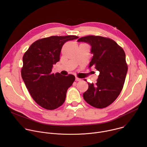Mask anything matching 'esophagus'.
Returning a JSON list of instances; mask_svg holds the SVG:
<instances>
[{
  "instance_id": "1",
  "label": "esophagus",
  "mask_w": 147,
  "mask_h": 147,
  "mask_svg": "<svg viewBox=\"0 0 147 147\" xmlns=\"http://www.w3.org/2000/svg\"><path fill=\"white\" fill-rule=\"evenodd\" d=\"M76 81H81V79L77 77H76Z\"/></svg>"
}]
</instances>
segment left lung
Listing matches in <instances>:
<instances>
[{
	"mask_svg": "<svg viewBox=\"0 0 147 147\" xmlns=\"http://www.w3.org/2000/svg\"><path fill=\"white\" fill-rule=\"evenodd\" d=\"M78 42L90 44L94 55L89 67L99 71L95 84L88 83L83 98L94 108H106L117 99L123 87L128 69L124 51L113 39L101 36H84Z\"/></svg>",
	"mask_w": 147,
	"mask_h": 147,
	"instance_id": "obj_1",
	"label": "left lung"
}]
</instances>
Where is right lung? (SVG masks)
I'll return each instance as SVG.
<instances>
[{"label":"right lung","mask_w":147,"mask_h":147,"mask_svg":"<svg viewBox=\"0 0 147 147\" xmlns=\"http://www.w3.org/2000/svg\"><path fill=\"white\" fill-rule=\"evenodd\" d=\"M76 35L51 36L39 39L30 47L23 57L22 77L31 96L40 107L54 110L64 103L74 76L52 73L53 65L60 60L61 48Z\"/></svg>","instance_id":"right-lung-1"}]
</instances>
